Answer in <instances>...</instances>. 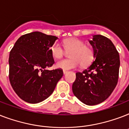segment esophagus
<instances>
[{
    "mask_svg": "<svg viewBox=\"0 0 129 129\" xmlns=\"http://www.w3.org/2000/svg\"><path fill=\"white\" fill-rule=\"evenodd\" d=\"M63 74H66L67 73H68V71H66V70H63Z\"/></svg>",
    "mask_w": 129,
    "mask_h": 129,
    "instance_id": "esophagus-1",
    "label": "esophagus"
}]
</instances>
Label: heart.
Instances as JSON below:
<instances>
[{
  "instance_id": "1",
  "label": "heart",
  "mask_w": 129,
  "mask_h": 129,
  "mask_svg": "<svg viewBox=\"0 0 129 129\" xmlns=\"http://www.w3.org/2000/svg\"><path fill=\"white\" fill-rule=\"evenodd\" d=\"M63 46L66 51H72L70 53L71 59H62L57 61L56 67L63 70H70L76 68L81 64L83 67L87 66L94 59V50L92 47L85 45L84 42L80 39L72 38L63 41ZM52 56L55 59L61 58L64 55V50L58 43H55L51 47Z\"/></svg>"
}]
</instances>
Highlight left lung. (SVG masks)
I'll use <instances>...</instances> for the list:
<instances>
[{"mask_svg": "<svg viewBox=\"0 0 129 129\" xmlns=\"http://www.w3.org/2000/svg\"><path fill=\"white\" fill-rule=\"evenodd\" d=\"M89 42L95 60L86 70L76 74L72 91L81 102L92 106L104 102L116 87L120 57L112 41L103 35H93Z\"/></svg>", "mask_w": 129, "mask_h": 129, "instance_id": "1", "label": "left lung"}]
</instances>
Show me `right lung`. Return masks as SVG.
Segmentation results:
<instances>
[{
  "mask_svg": "<svg viewBox=\"0 0 129 129\" xmlns=\"http://www.w3.org/2000/svg\"><path fill=\"white\" fill-rule=\"evenodd\" d=\"M58 39L35 31L18 39L9 54V80L25 102L36 104L52 94L63 75L61 69L48 70L54 63L51 47Z\"/></svg>",
  "mask_w": 129,
  "mask_h": 129,
  "instance_id": "obj_1",
  "label": "right lung"
}]
</instances>
